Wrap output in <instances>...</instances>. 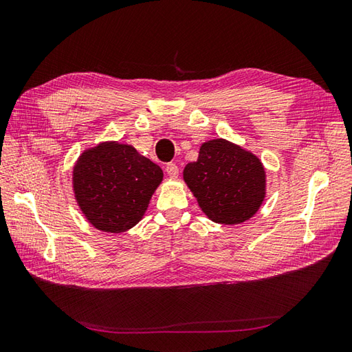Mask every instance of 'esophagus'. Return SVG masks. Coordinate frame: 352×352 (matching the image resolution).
Returning <instances> with one entry per match:
<instances>
[{
	"label": "esophagus",
	"mask_w": 352,
	"mask_h": 352,
	"mask_svg": "<svg viewBox=\"0 0 352 352\" xmlns=\"http://www.w3.org/2000/svg\"><path fill=\"white\" fill-rule=\"evenodd\" d=\"M178 173H179V169H178V166H177L175 164H168V165H166V174H168L170 178L178 177Z\"/></svg>",
	"instance_id": "34e87169"
}]
</instances>
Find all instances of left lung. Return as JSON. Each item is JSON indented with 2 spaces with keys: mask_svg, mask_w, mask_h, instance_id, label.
<instances>
[{
  "mask_svg": "<svg viewBox=\"0 0 352 352\" xmlns=\"http://www.w3.org/2000/svg\"><path fill=\"white\" fill-rule=\"evenodd\" d=\"M183 178L201 211L223 226L254 217L266 197L262 160L224 138L202 142L197 160L186 165Z\"/></svg>",
  "mask_w": 352,
  "mask_h": 352,
  "instance_id": "left-lung-1",
  "label": "left lung"
}]
</instances>
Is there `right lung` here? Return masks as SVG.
Returning <instances> with one entry per match:
<instances>
[{"mask_svg":"<svg viewBox=\"0 0 352 352\" xmlns=\"http://www.w3.org/2000/svg\"><path fill=\"white\" fill-rule=\"evenodd\" d=\"M164 170L131 144L102 141L87 147L73 168V192L89 224L123 233L138 224Z\"/></svg>","mask_w":352,"mask_h":352,"instance_id":"obj_1","label":"right lung"}]
</instances>
